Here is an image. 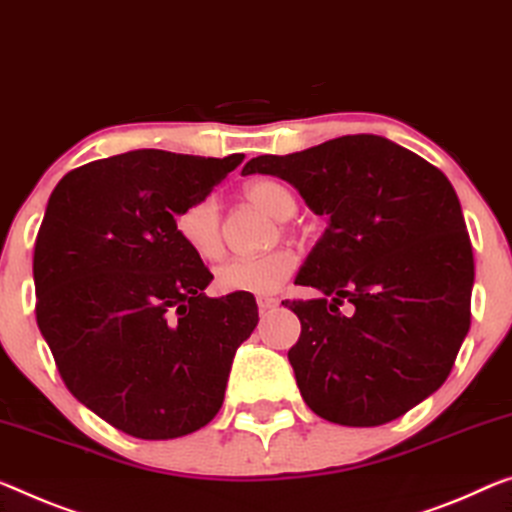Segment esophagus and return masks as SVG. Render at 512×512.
I'll use <instances>...</instances> for the list:
<instances>
[{"label": "esophagus", "mask_w": 512, "mask_h": 512, "mask_svg": "<svg viewBox=\"0 0 512 512\" xmlns=\"http://www.w3.org/2000/svg\"><path fill=\"white\" fill-rule=\"evenodd\" d=\"M256 304H258V311L265 313V311L277 309V306H279V300H274V297H258Z\"/></svg>", "instance_id": "esophagus-1"}]
</instances>
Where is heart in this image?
<instances>
[{"instance_id":"b5f03b06","label":"heart","mask_w":512,"mask_h":512,"mask_svg":"<svg viewBox=\"0 0 512 512\" xmlns=\"http://www.w3.org/2000/svg\"><path fill=\"white\" fill-rule=\"evenodd\" d=\"M247 199L272 219L286 222L295 215L297 199L288 185L274 178L251 180L245 187ZM176 231L196 256L217 261L224 254L222 203L217 194H203L187 203L176 215ZM297 258L290 249H274L263 256H240L226 261L217 270V286L224 293L270 295L290 279Z\"/></svg>"}]
</instances>
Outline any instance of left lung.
<instances>
[{
    "instance_id": "left-lung-1",
    "label": "left lung",
    "mask_w": 512,
    "mask_h": 512,
    "mask_svg": "<svg viewBox=\"0 0 512 512\" xmlns=\"http://www.w3.org/2000/svg\"><path fill=\"white\" fill-rule=\"evenodd\" d=\"M242 174L286 180L327 229L286 300L302 322L288 350L304 403L322 419L371 428L442 387L469 332L474 254L448 178L377 135H345ZM351 304L343 314L340 306Z\"/></svg>"
}]
</instances>
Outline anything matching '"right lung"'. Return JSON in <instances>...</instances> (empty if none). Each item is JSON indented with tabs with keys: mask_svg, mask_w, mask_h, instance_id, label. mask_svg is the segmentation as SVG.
<instances>
[{
	"mask_svg": "<svg viewBox=\"0 0 512 512\" xmlns=\"http://www.w3.org/2000/svg\"><path fill=\"white\" fill-rule=\"evenodd\" d=\"M245 155L141 148L73 169L34 249L36 320L82 405L139 439L190 435L224 403L254 295L208 297L212 274L176 231Z\"/></svg>",
	"mask_w": 512,
	"mask_h": 512,
	"instance_id": "1",
	"label": "right lung"
}]
</instances>
